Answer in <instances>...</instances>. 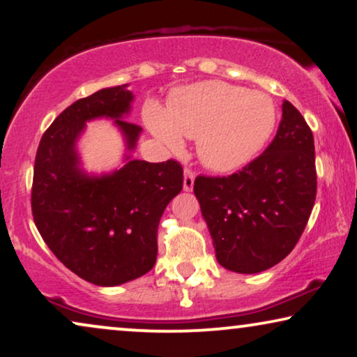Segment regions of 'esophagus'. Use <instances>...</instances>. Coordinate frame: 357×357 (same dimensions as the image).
I'll use <instances>...</instances> for the list:
<instances>
[{
	"instance_id": "34e87169",
	"label": "esophagus",
	"mask_w": 357,
	"mask_h": 357,
	"mask_svg": "<svg viewBox=\"0 0 357 357\" xmlns=\"http://www.w3.org/2000/svg\"><path fill=\"white\" fill-rule=\"evenodd\" d=\"M195 183V174L190 169H185V177H183V190L185 192H192Z\"/></svg>"
}]
</instances>
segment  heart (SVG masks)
Segmentation results:
<instances>
[{"label":"heart","mask_w":357,"mask_h":357,"mask_svg":"<svg viewBox=\"0 0 357 357\" xmlns=\"http://www.w3.org/2000/svg\"><path fill=\"white\" fill-rule=\"evenodd\" d=\"M146 121L151 133L174 151L183 148V136L197 138L203 162L231 172L255 158L270 139L276 107L263 92L206 81L177 92L167 112L149 104Z\"/></svg>","instance_id":"b5f03b06"}]
</instances>
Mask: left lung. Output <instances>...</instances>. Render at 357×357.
I'll use <instances>...</instances> for the list:
<instances>
[{"instance_id": "left-lung-1", "label": "left lung", "mask_w": 357, "mask_h": 357, "mask_svg": "<svg viewBox=\"0 0 357 357\" xmlns=\"http://www.w3.org/2000/svg\"><path fill=\"white\" fill-rule=\"evenodd\" d=\"M219 265L253 275L289 255L315 203L314 135L291 102L265 153L229 177L193 185Z\"/></svg>"}]
</instances>
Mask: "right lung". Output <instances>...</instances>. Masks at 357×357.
Segmentation results:
<instances>
[{
	"instance_id": "obj_1",
	"label": "right lung",
	"mask_w": 357,
	"mask_h": 357,
	"mask_svg": "<svg viewBox=\"0 0 357 357\" xmlns=\"http://www.w3.org/2000/svg\"><path fill=\"white\" fill-rule=\"evenodd\" d=\"M135 96L126 84L76 100L43 133L36 155L32 214L55 257L82 280L119 286L143 276L158 257V226L182 192L177 160L133 159L143 128L123 120ZM109 118L124 136V165L94 176L82 169L77 141L87 121Z\"/></svg>"
}]
</instances>
